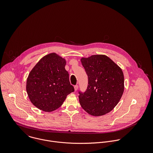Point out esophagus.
Segmentation results:
<instances>
[{"mask_svg": "<svg viewBox=\"0 0 153 153\" xmlns=\"http://www.w3.org/2000/svg\"><path fill=\"white\" fill-rule=\"evenodd\" d=\"M78 85H75L74 86V89H75V91H76L78 90Z\"/></svg>", "mask_w": 153, "mask_h": 153, "instance_id": "obj_1", "label": "esophagus"}]
</instances>
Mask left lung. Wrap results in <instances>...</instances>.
Instances as JSON below:
<instances>
[{
	"label": "left lung",
	"instance_id": "obj_1",
	"mask_svg": "<svg viewBox=\"0 0 153 153\" xmlns=\"http://www.w3.org/2000/svg\"><path fill=\"white\" fill-rule=\"evenodd\" d=\"M88 78L84 93H79L82 108L88 114L102 116L114 108L124 90V77L121 68L105 55H94L81 59Z\"/></svg>",
	"mask_w": 153,
	"mask_h": 153
}]
</instances>
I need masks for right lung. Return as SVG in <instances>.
<instances>
[{
    "mask_svg": "<svg viewBox=\"0 0 153 153\" xmlns=\"http://www.w3.org/2000/svg\"><path fill=\"white\" fill-rule=\"evenodd\" d=\"M65 59L56 53L42 57L30 71L26 81L28 97L38 109L52 112L59 108L74 91L65 70Z\"/></svg>",
    "mask_w": 153,
    "mask_h": 153,
    "instance_id": "1",
    "label": "right lung"
}]
</instances>
